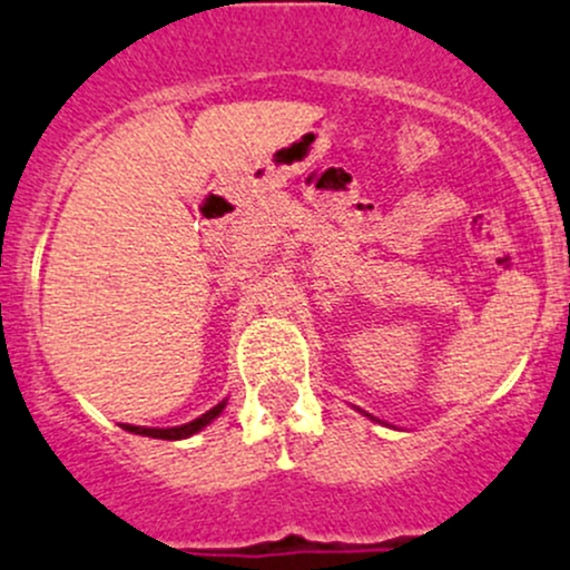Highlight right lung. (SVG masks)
Here are the masks:
<instances>
[{
	"mask_svg": "<svg viewBox=\"0 0 570 570\" xmlns=\"http://www.w3.org/2000/svg\"><path fill=\"white\" fill-rule=\"evenodd\" d=\"M225 402H219V405H214L212 410H206L200 419L189 421V424H181V426H174V430H146V426H132V424H121L127 432H136V434H146V438H160V440H181V438H189V434L200 432L206 424H212L214 419H217L219 413H223Z\"/></svg>",
	"mask_w": 570,
	"mask_h": 570,
	"instance_id": "right-lung-1",
	"label": "right lung"
}]
</instances>
